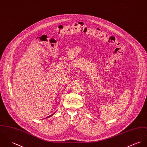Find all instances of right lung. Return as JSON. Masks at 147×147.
Listing matches in <instances>:
<instances>
[{
  "label": "right lung",
  "instance_id": "right-lung-1",
  "mask_svg": "<svg viewBox=\"0 0 147 147\" xmlns=\"http://www.w3.org/2000/svg\"><path fill=\"white\" fill-rule=\"evenodd\" d=\"M50 115V116H49V117H51V115Z\"/></svg>",
  "mask_w": 147,
  "mask_h": 147
}]
</instances>
